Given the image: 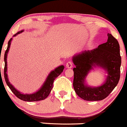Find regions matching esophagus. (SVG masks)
<instances>
[{
    "instance_id": "1",
    "label": "esophagus",
    "mask_w": 127,
    "mask_h": 127,
    "mask_svg": "<svg viewBox=\"0 0 127 127\" xmlns=\"http://www.w3.org/2000/svg\"><path fill=\"white\" fill-rule=\"evenodd\" d=\"M66 67L68 68H71L73 67V62H71V61H68L66 64Z\"/></svg>"
}]
</instances>
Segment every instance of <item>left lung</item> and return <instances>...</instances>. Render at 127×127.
<instances>
[{"label":"left lung","mask_w":127,"mask_h":127,"mask_svg":"<svg viewBox=\"0 0 127 127\" xmlns=\"http://www.w3.org/2000/svg\"><path fill=\"white\" fill-rule=\"evenodd\" d=\"M107 42L91 51H84L73 57V88L77 95L87 101H98L106 98L116 87L120 79L121 57L117 40L108 33ZM98 66L108 73L105 82L98 87L85 84V79L93 67Z\"/></svg>","instance_id":"obj_1"}]
</instances>
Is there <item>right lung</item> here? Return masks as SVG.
I'll list each match as a JSON object with an SVG mask.
<instances>
[{
    "label": "right lung",
    "mask_w": 127,
    "mask_h": 127,
    "mask_svg": "<svg viewBox=\"0 0 127 127\" xmlns=\"http://www.w3.org/2000/svg\"><path fill=\"white\" fill-rule=\"evenodd\" d=\"M23 31H24L23 30L19 31L18 33L14 35L13 36L22 33ZM11 40H12V38H10V40L8 41L7 49L5 51L4 55V78L6 84L8 85L9 88L10 89V90L12 91V92L15 94L16 96L18 98H19L21 100H23V101H30V102H31V101H40V100H44L46 98L48 97V95L50 94L51 89H53V83H54V81L55 80V79H56L57 76H59L61 74V73L63 71L64 69V65H61V66H58V67H57L56 68H55L54 70L51 71V73H49V75L47 77L45 82H44L43 84V86H41V88L39 89V91H38L37 92L32 94H22V93H21L19 91H18V90L16 89L15 87L10 84V83L8 81V78L7 73H6V71H7V62H6V57H7V54L8 53L9 49H10Z\"/></svg>",
    "instance_id": "1"
}]
</instances>
